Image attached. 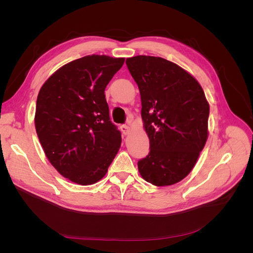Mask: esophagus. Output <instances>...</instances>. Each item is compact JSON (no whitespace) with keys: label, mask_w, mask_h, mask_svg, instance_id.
Masks as SVG:
<instances>
[{"label":"esophagus","mask_w":253,"mask_h":253,"mask_svg":"<svg viewBox=\"0 0 253 253\" xmlns=\"http://www.w3.org/2000/svg\"><path fill=\"white\" fill-rule=\"evenodd\" d=\"M120 129H121L122 134H125V135H128L129 132H131V128H129V126H121Z\"/></svg>","instance_id":"esophagus-1"}]
</instances>
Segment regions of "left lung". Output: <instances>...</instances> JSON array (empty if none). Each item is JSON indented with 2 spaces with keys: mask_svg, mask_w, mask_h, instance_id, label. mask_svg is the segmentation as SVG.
<instances>
[{
  "mask_svg": "<svg viewBox=\"0 0 253 253\" xmlns=\"http://www.w3.org/2000/svg\"><path fill=\"white\" fill-rule=\"evenodd\" d=\"M126 63L140 91L150 139L149 155L138 162L139 173L154 186L174 185L192 171L205 147L209 103L198 81L171 61L136 56Z\"/></svg>",
  "mask_w": 253,
  "mask_h": 253,
  "instance_id": "1",
  "label": "left lung"
}]
</instances>
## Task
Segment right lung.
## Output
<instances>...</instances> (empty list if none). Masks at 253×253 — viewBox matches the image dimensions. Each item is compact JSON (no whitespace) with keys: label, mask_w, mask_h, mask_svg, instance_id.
<instances>
[{"label":"right lung","mask_w":253,"mask_h":253,"mask_svg":"<svg viewBox=\"0 0 253 253\" xmlns=\"http://www.w3.org/2000/svg\"><path fill=\"white\" fill-rule=\"evenodd\" d=\"M125 58L91 55L60 67L37 99L35 126L43 151L65 178L81 186L104 177L121 144L104 89Z\"/></svg>","instance_id":"obj_1"}]
</instances>
